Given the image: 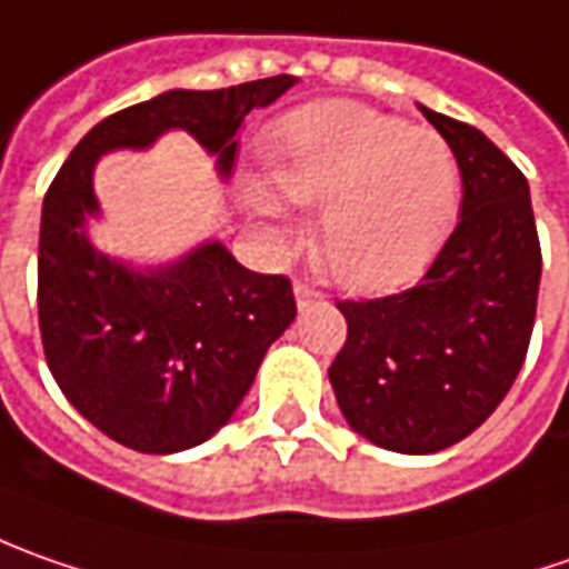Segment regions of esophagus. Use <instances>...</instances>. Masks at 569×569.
<instances>
[{
    "label": "esophagus",
    "mask_w": 569,
    "mask_h": 569,
    "mask_svg": "<svg viewBox=\"0 0 569 569\" xmlns=\"http://www.w3.org/2000/svg\"><path fill=\"white\" fill-rule=\"evenodd\" d=\"M318 299H323V292L318 286H311L308 280H296V302H299V308L318 302Z\"/></svg>",
    "instance_id": "obj_1"
}]
</instances>
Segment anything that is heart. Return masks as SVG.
<instances>
[{"instance_id":"b5f03b06","label":"heart","mask_w":569,"mask_h":569,"mask_svg":"<svg viewBox=\"0 0 569 569\" xmlns=\"http://www.w3.org/2000/svg\"><path fill=\"white\" fill-rule=\"evenodd\" d=\"M273 182L296 204L323 207L315 248L337 280L359 289L416 273L460 207V163L441 134L352 100L286 116L273 134ZM254 204L280 217L267 188Z\"/></svg>"}]
</instances>
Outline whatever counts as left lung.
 <instances>
[{
	"label": "left lung",
	"instance_id": "left-lung-1",
	"mask_svg": "<svg viewBox=\"0 0 569 569\" xmlns=\"http://www.w3.org/2000/svg\"><path fill=\"white\" fill-rule=\"evenodd\" d=\"M462 176L460 223L409 289L343 299L330 383L352 431L393 453H438L488 419L526 362L541 246L529 182L479 128L421 109Z\"/></svg>",
	"mask_w": 569,
	"mask_h": 569
}]
</instances>
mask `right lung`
<instances>
[{"label":"right lung","mask_w":569,"mask_h":569,"mask_svg":"<svg viewBox=\"0 0 569 569\" xmlns=\"http://www.w3.org/2000/svg\"><path fill=\"white\" fill-rule=\"evenodd\" d=\"M292 84V74H273L119 109L78 141L43 198V356L71 406L122 447L179 453L217 435L296 318V296L289 277L254 273L220 242L150 273L109 261L84 232V217L97 213L93 167L107 150L148 148L167 128H186L229 176L242 119Z\"/></svg>","instance_id":"right-lung-1"}]
</instances>
